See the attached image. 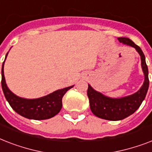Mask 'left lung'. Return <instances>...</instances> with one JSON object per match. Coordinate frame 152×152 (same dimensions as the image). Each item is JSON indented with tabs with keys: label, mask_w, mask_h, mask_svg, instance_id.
<instances>
[{
	"label": "left lung",
	"mask_w": 152,
	"mask_h": 152,
	"mask_svg": "<svg viewBox=\"0 0 152 152\" xmlns=\"http://www.w3.org/2000/svg\"><path fill=\"white\" fill-rule=\"evenodd\" d=\"M118 41L136 49L141 59V67L144 74V84L140 90L134 94L125 97L110 98L94 90L88 84V96L90 108L92 113L98 118L109 121H120L125 119L134 113L145 99L149 87L148 69L147 66L145 56L139 46L128 38H118Z\"/></svg>",
	"instance_id": "8db88e82"
}]
</instances>
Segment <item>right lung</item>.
Returning <instances> with one entry per match:
<instances>
[{
    "label": "right lung",
    "instance_id": "right-lung-1",
    "mask_svg": "<svg viewBox=\"0 0 152 152\" xmlns=\"http://www.w3.org/2000/svg\"><path fill=\"white\" fill-rule=\"evenodd\" d=\"M8 52L6 54L5 59ZM4 59V61H5ZM1 69V87L5 99L11 107L20 115L33 120H46L59 113L62 107V98L73 86L55 91L51 94L34 99L19 97L7 87L4 75V64Z\"/></svg>",
    "mask_w": 152,
    "mask_h": 152
}]
</instances>
